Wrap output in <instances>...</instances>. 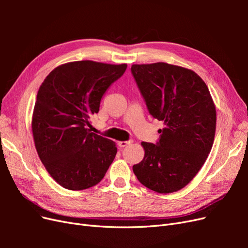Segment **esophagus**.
Masks as SVG:
<instances>
[{
  "instance_id": "obj_1",
  "label": "esophagus",
  "mask_w": 248,
  "mask_h": 248,
  "mask_svg": "<svg viewBox=\"0 0 248 248\" xmlns=\"http://www.w3.org/2000/svg\"><path fill=\"white\" fill-rule=\"evenodd\" d=\"M130 144V141H118V146L120 147V148H124V147H126V146H128Z\"/></svg>"
}]
</instances>
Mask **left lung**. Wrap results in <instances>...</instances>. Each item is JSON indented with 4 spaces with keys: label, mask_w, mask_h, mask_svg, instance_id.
<instances>
[{
    "label": "left lung",
    "mask_w": 248,
    "mask_h": 248,
    "mask_svg": "<svg viewBox=\"0 0 248 248\" xmlns=\"http://www.w3.org/2000/svg\"><path fill=\"white\" fill-rule=\"evenodd\" d=\"M131 72L149 112L163 122L157 144L142 141L145 156L132 170L139 181L158 193L182 189L211 151L216 108L205 81L181 66L133 64Z\"/></svg>",
    "instance_id": "obj_1"
}]
</instances>
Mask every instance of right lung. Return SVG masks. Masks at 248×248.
I'll return each mask as SVG.
<instances>
[{"label": "right lung", "mask_w": 248, "mask_h": 248, "mask_svg": "<svg viewBox=\"0 0 248 248\" xmlns=\"http://www.w3.org/2000/svg\"><path fill=\"white\" fill-rule=\"evenodd\" d=\"M127 64L76 61L60 65L41 84L32 116L35 148L48 174L69 190L98 184L117 154L116 142L90 130L108 88Z\"/></svg>", "instance_id": "right-lung-1"}]
</instances>
